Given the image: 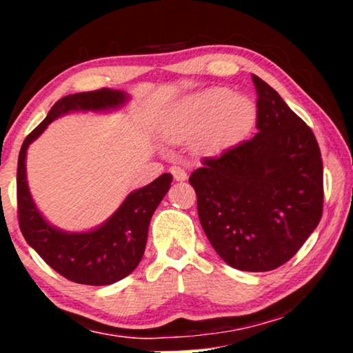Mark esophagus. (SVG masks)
Returning a JSON list of instances; mask_svg holds the SVG:
<instances>
[{
	"label": "esophagus",
	"mask_w": 353,
	"mask_h": 353,
	"mask_svg": "<svg viewBox=\"0 0 353 353\" xmlns=\"http://www.w3.org/2000/svg\"><path fill=\"white\" fill-rule=\"evenodd\" d=\"M170 172H172V175H173V178H175L176 181H185L186 180V172H185V168H181V167H178V165H173L172 168H170Z\"/></svg>",
	"instance_id": "34e87169"
}]
</instances>
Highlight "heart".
<instances>
[{
    "instance_id": "obj_1",
    "label": "heart",
    "mask_w": 353,
    "mask_h": 353,
    "mask_svg": "<svg viewBox=\"0 0 353 353\" xmlns=\"http://www.w3.org/2000/svg\"><path fill=\"white\" fill-rule=\"evenodd\" d=\"M225 88L207 90L178 104L163 122V138L170 143L194 139V148L212 152L233 141L254 117V104L245 96Z\"/></svg>"
}]
</instances>
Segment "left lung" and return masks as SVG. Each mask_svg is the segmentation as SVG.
<instances>
[{"mask_svg": "<svg viewBox=\"0 0 353 353\" xmlns=\"http://www.w3.org/2000/svg\"><path fill=\"white\" fill-rule=\"evenodd\" d=\"M254 138L205 157L191 173L202 230L243 272L291 260L323 215V161L312 128L257 75Z\"/></svg>", "mask_w": 353, "mask_h": 353, "instance_id": "1", "label": "left lung"}]
</instances>
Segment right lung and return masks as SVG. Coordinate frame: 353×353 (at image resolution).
Segmentation results:
<instances>
[{
	"mask_svg": "<svg viewBox=\"0 0 353 353\" xmlns=\"http://www.w3.org/2000/svg\"><path fill=\"white\" fill-rule=\"evenodd\" d=\"M127 101L123 91L101 88L61 98L46 119L23 141L17 161V219L23 238L52 270L70 281L105 286L128 276L141 262L148 241L149 221L172 185L173 176L163 173L151 185L130 192L117 212L86 233H65L43 219L27 185L26 156L33 139L52 120L72 110H105Z\"/></svg>",
	"mask_w": 353,
	"mask_h": 353,
	"instance_id": "1",
	"label": "right lung"
}]
</instances>
